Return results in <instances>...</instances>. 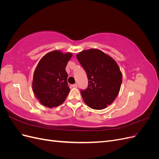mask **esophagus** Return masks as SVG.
I'll return each instance as SVG.
<instances>
[{"instance_id": "1", "label": "esophagus", "mask_w": 159, "mask_h": 159, "mask_svg": "<svg viewBox=\"0 0 159 159\" xmlns=\"http://www.w3.org/2000/svg\"><path fill=\"white\" fill-rule=\"evenodd\" d=\"M71 87L75 88L78 87V84H73V85H71Z\"/></svg>"}]
</instances>
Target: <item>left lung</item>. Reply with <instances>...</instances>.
<instances>
[{"label":"left lung","instance_id":"left-lung-1","mask_svg":"<svg viewBox=\"0 0 159 159\" xmlns=\"http://www.w3.org/2000/svg\"><path fill=\"white\" fill-rule=\"evenodd\" d=\"M88 79V88L81 89L84 102L93 109H103L117 98L122 83L117 64L102 51L84 50L76 55Z\"/></svg>","mask_w":159,"mask_h":159}]
</instances>
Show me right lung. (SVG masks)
Returning a JSON list of instances; mask_svg holds the SVG:
<instances>
[{
    "label": "right lung",
    "instance_id": "obj_1",
    "mask_svg": "<svg viewBox=\"0 0 159 159\" xmlns=\"http://www.w3.org/2000/svg\"><path fill=\"white\" fill-rule=\"evenodd\" d=\"M71 53L54 50L38 62L33 76L32 89L36 98L46 107L52 108L63 103L70 92L66 67Z\"/></svg>",
    "mask_w": 159,
    "mask_h": 159
}]
</instances>
